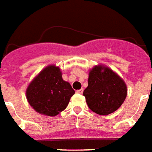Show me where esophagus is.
I'll use <instances>...</instances> for the list:
<instances>
[{"label": "esophagus", "instance_id": "esophagus-1", "mask_svg": "<svg viewBox=\"0 0 152 152\" xmlns=\"http://www.w3.org/2000/svg\"><path fill=\"white\" fill-rule=\"evenodd\" d=\"M83 88H81V89H78V90H77L76 92H77V94H83Z\"/></svg>", "mask_w": 152, "mask_h": 152}]
</instances>
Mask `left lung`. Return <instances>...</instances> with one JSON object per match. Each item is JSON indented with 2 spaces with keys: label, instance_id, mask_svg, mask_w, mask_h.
Listing matches in <instances>:
<instances>
[{
  "label": "left lung",
  "instance_id": "obj_1",
  "mask_svg": "<svg viewBox=\"0 0 152 152\" xmlns=\"http://www.w3.org/2000/svg\"><path fill=\"white\" fill-rule=\"evenodd\" d=\"M126 95L125 81L112 69L98 65L89 71L88 87L83 91V96L93 112L110 115L121 106Z\"/></svg>",
  "mask_w": 152,
  "mask_h": 152
}]
</instances>
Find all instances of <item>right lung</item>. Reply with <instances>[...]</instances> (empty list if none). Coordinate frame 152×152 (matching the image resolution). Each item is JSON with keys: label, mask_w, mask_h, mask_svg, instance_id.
<instances>
[{"label": "right lung", "mask_w": 152, "mask_h": 152, "mask_svg": "<svg viewBox=\"0 0 152 152\" xmlns=\"http://www.w3.org/2000/svg\"><path fill=\"white\" fill-rule=\"evenodd\" d=\"M74 91L62 78L58 67L49 65L32 79L26 90L27 101L36 111L56 116L66 109Z\"/></svg>", "instance_id": "obj_1"}]
</instances>
